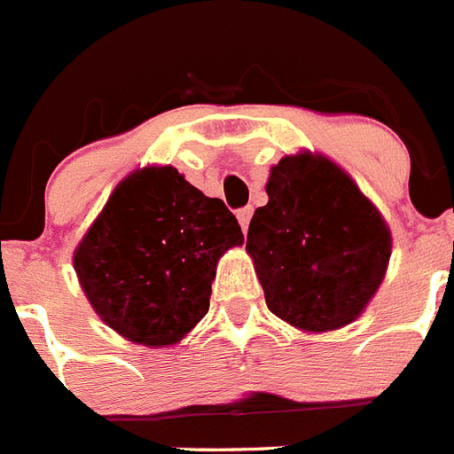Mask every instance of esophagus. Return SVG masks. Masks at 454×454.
<instances>
[{
  "label": "esophagus",
  "instance_id": "obj_1",
  "mask_svg": "<svg viewBox=\"0 0 454 454\" xmlns=\"http://www.w3.org/2000/svg\"><path fill=\"white\" fill-rule=\"evenodd\" d=\"M236 218H239L240 223V230L247 231V224H250V218H252V207H243L236 211Z\"/></svg>",
  "mask_w": 454,
  "mask_h": 454
}]
</instances>
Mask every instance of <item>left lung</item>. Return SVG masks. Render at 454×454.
<instances>
[{"mask_svg":"<svg viewBox=\"0 0 454 454\" xmlns=\"http://www.w3.org/2000/svg\"><path fill=\"white\" fill-rule=\"evenodd\" d=\"M266 191L246 247L268 309L304 332L352 323L382 284L391 256L380 211L323 156H284Z\"/></svg>","mask_w":454,"mask_h":454,"instance_id":"left-lung-1","label":"left lung"}]
</instances>
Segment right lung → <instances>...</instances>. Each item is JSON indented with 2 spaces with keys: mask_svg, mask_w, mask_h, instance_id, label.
Returning a JSON list of instances; mask_svg holds the SVG:
<instances>
[{
  "mask_svg": "<svg viewBox=\"0 0 454 454\" xmlns=\"http://www.w3.org/2000/svg\"><path fill=\"white\" fill-rule=\"evenodd\" d=\"M240 243L223 200L202 195L175 168H145L115 188L74 252V270L108 327L161 348L207 316L215 263Z\"/></svg>",
  "mask_w": 454,
  "mask_h": 454,
  "instance_id": "right-lung-1",
  "label": "right lung"
}]
</instances>
